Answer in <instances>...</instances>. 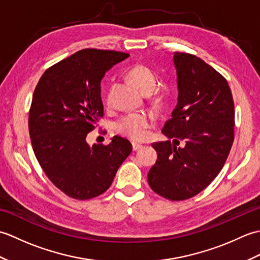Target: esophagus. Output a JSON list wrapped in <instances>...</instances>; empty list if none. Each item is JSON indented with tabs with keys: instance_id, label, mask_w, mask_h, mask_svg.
Listing matches in <instances>:
<instances>
[{
	"instance_id": "esophagus-1",
	"label": "esophagus",
	"mask_w": 260,
	"mask_h": 260,
	"mask_svg": "<svg viewBox=\"0 0 260 260\" xmlns=\"http://www.w3.org/2000/svg\"><path fill=\"white\" fill-rule=\"evenodd\" d=\"M132 146H133V151H137V150H140V148L142 147V144H140V143L133 142V143H132Z\"/></svg>"
}]
</instances>
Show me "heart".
<instances>
[{"instance_id": "b5f03b06", "label": "heart", "mask_w": 260, "mask_h": 260, "mask_svg": "<svg viewBox=\"0 0 260 260\" xmlns=\"http://www.w3.org/2000/svg\"><path fill=\"white\" fill-rule=\"evenodd\" d=\"M132 82L142 91H152L156 85V77L153 71L144 64L137 63L128 71ZM110 97L108 96V102ZM152 124L150 115L145 113H133L124 116L116 123L118 133L128 136L133 140H142L146 135V128Z\"/></svg>"}]
</instances>
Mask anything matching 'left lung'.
I'll return each instance as SVG.
<instances>
[{
    "instance_id": "1",
    "label": "left lung",
    "mask_w": 260,
    "mask_h": 260,
    "mask_svg": "<svg viewBox=\"0 0 260 260\" xmlns=\"http://www.w3.org/2000/svg\"><path fill=\"white\" fill-rule=\"evenodd\" d=\"M173 62L178 104L162 129L169 140L152 145L157 159L147 181L157 194L180 201L206 189L223 168L234 143L235 106L227 80L202 59L174 52Z\"/></svg>"
}]
</instances>
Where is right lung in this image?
Returning a JSON list of instances; mask_svg holds the SVG:
<instances>
[{"label":"right lung","instance_id":"1","mask_svg":"<svg viewBox=\"0 0 260 260\" xmlns=\"http://www.w3.org/2000/svg\"><path fill=\"white\" fill-rule=\"evenodd\" d=\"M128 53L84 49L47 69L33 92L29 133L39 164L66 194L88 200L106 191L132 152L114 136L108 145L86 141L104 115L101 82Z\"/></svg>","mask_w":260,"mask_h":260}]
</instances>
